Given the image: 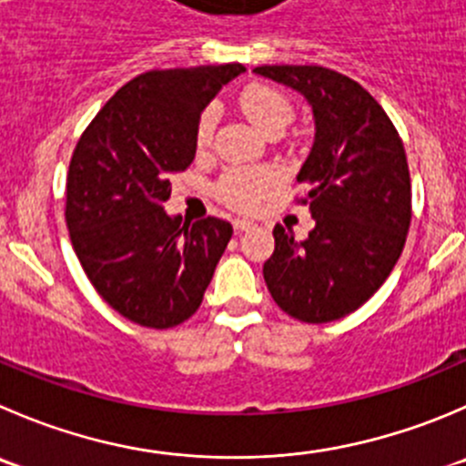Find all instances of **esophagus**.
Returning a JSON list of instances; mask_svg holds the SVG:
<instances>
[{
  "label": "esophagus",
  "instance_id": "1",
  "mask_svg": "<svg viewBox=\"0 0 466 466\" xmlns=\"http://www.w3.org/2000/svg\"><path fill=\"white\" fill-rule=\"evenodd\" d=\"M232 225H234V229H237V232H248V229L252 228L250 220H246V218H234Z\"/></svg>",
  "mask_w": 466,
  "mask_h": 466
}]
</instances>
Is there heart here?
<instances>
[{
	"mask_svg": "<svg viewBox=\"0 0 466 466\" xmlns=\"http://www.w3.org/2000/svg\"><path fill=\"white\" fill-rule=\"evenodd\" d=\"M241 106L248 113V118L266 134L284 132L289 123L293 120V104L291 99L278 88L270 86H248L241 93ZM216 120H218V111L216 106H207L200 113L196 127V147L198 150H207L211 146V137H214ZM279 173L270 166H261V168H229L216 182L214 193L223 205L237 211H252L266 196L278 188Z\"/></svg>",
	"mask_w": 466,
	"mask_h": 466,
	"instance_id": "obj_1",
	"label": "heart"
}]
</instances>
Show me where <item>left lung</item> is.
Here are the masks:
<instances>
[{
    "instance_id": "obj_1",
    "label": "left lung",
    "mask_w": 466,
    "mask_h": 466,
    "mask_svg": "<svg viewBox=\"0 0 466 466\" xmlns=\"http://www.w3.org/2000/svg\"><path fill=\"white\" fill-rule=\"evenodd\" d=\"M311 104L314 147L298 173L316 225L305 241L275 225L264 279L282 311L329 323L362 307L390 278L412 220L408 157L394 123L367 88L320 66H259Z\"/></svg>"
}]
</instances>
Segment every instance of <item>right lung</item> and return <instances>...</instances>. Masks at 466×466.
<instances>
[{
    "label": "right lung",
    "instance_id": "obj_1",
    "mask_svg": "<svg viewBox=\"0 0 466 466\" xmlns=\"http://www.w3.org/2000/svg\"><path fill=\"white\" fill-rule=\"evenodd\" d=\"M241 63L150 70L113 95L84 129L66 182V225L104 302L143 328L191 319L232 238L223 218L182 223L161 207L170 175L196 157L200 111Z\"/></svg>",
    "mask_w": 466,
    "mask_h": 466
}]
</instances>
